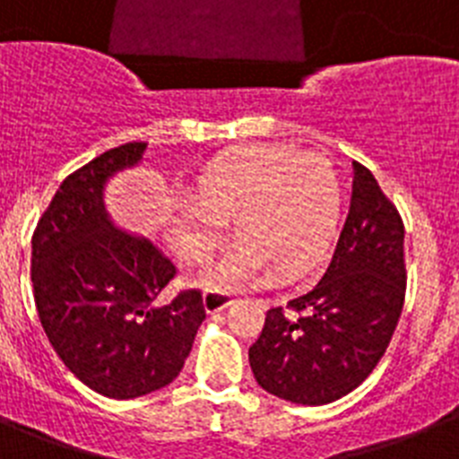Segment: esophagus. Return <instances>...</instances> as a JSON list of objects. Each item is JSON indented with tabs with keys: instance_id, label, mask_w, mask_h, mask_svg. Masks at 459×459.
<instances>
[{
	"instance_id": "1",
	"label": "esophagus",
	"mask_w": 459,
	"mask_h": 459,
	"mask_svg": "<svg viewBox=\"0 0 459 459\" xmlns=\"http://www.w3.org/2000/svg\"><path fill=\"white\" fill-rule=\"evenodd\" d=\"M234 302V295L232 293H225V290H218V289H208L204 293V307H206L208 314H215V312H222L227 307Z\"/></svg>"
}]
</instances>
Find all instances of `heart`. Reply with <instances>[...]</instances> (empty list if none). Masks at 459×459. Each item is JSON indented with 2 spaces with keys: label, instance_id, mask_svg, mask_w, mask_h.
<instances>
[{
  "label": "heart",
  "instance_id": "obj_1",
  "mask_svg": "<svg viewBox=\"0 0 459 459\" xmlns=\"http://www.w3.org/2000/svg\"><path fill=\"white\" fill-rule=\"evenodd\" d=\"M340 204L342 185L328 159L253 147L221 159L199 178L195 206L180 213L170 241L185 260H202L218 244L222 222L232 221L238 246L204 272L206 286L232 289L264 270L293 279L325 253Z\"/></svg>",
  "mask_w": 459,
  "mask_h": 459
}]
</instances>
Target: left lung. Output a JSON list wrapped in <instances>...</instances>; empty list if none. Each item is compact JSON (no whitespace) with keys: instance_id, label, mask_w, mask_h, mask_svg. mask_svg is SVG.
I'll list each match as a JSON object with an SVG mask.
<instances>
[{"instance_id":"1","label":"left lung","mask_w":459,"mask_h":459,"mask_svg":"<svg viewBox=\"0 0 459 459\" xmlns=\"http://www.w3.org/2000/svg\"><path fill=\"white\" fill-rule=\"evenodd\" d=\"M403 298V221L354 161L350 215L324 276L286 307L267 309L248 350L257 385L302 406L342 399L387 351Z\"/></svg>"}]
</instances>
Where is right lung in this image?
I'll list each match as a JSON object with an SVG mask.
<instances>
[{
    "label": "right lung",
    "mask_w": 459,
    "mask_h": 459,
    "mask_svg": "<svg viewBox=\"0 0 459 459\" xmlns=\"http://www.w3.org/2000/svg\"><path fill=\"white\" fill-rule=\"evenodd\" d=\"M145 143L102 152L63 180L32 234L41 328L74 377L108 399H135L178 377L206 319L202 290L159 300L176 264L145 237L117 230L102 189Z\"/></svg>",
    "instance_id": "obj_1"
}]
</instances>
